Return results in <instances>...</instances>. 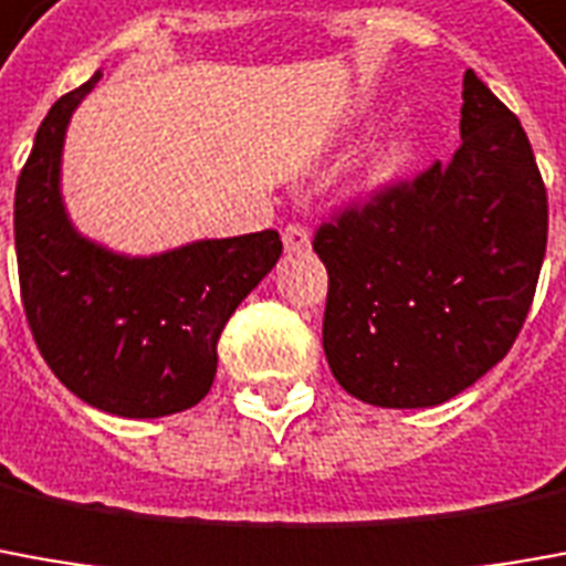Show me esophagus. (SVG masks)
<instances>
[{
    "mask_svg": "<svg viewBox=\"0 0 566 566\" xmlns=\"http://www.w3.org/2000/svg\"><path fill=\"white\" fill-rule=\"evenodd\" d=\"M283 245H286V252H292V255H302V252L311 249V233L302 224H286L283 228Z\"/></svg>",
    "mask_w": 566,
    "mask_h": 566,
    "instance_id": "obj_1",
    "label": "esophagus"
}]
</instances>
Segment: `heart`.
<instances>
[{
  "instance_id": "b5f03b06",
  "label": "heart",
  "mask_w": 566,
  "mask_h": 566,
  "mask_svg": "<svg viewBox=\"0 0 566 566\" xmlns=\"http://www.w3.org/2000/svg\"><path fill=\"white\" fill-rule=\"evenodd\" d=\"M416 154H419V138H416V135H409L407 132V135L395 138V142L388 144L379 157H376V163L369 166V171H366V187H369V190H379V187L391 185L400 171L409 169V163L416 159Z\"/></svg>"
}]
</instances>
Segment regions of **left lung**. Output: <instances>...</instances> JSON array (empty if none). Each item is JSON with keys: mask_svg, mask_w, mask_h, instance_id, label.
I'll use <instances>...</instances> for the list:
<instances>
[{"mask_svg": "<svg viewBox=\"0 0 566 566\" xmlns=\"http://www.w3.org/2000/svg\"><path fill=\"white\" fill-rule=\"evenodd\" d=\"M462 147L323 224V350L364 403H447L509 354L545 259L548 202L527 132L465 70Z\"/></svg>", "mask_w": 566, "mask_h": 566, "instance_id": "obj_1", "label": "left lung"}]
</instances>
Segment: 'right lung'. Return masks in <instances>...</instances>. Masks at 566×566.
<instances>
[{
    "label": "right lung",
    "instance_id": "1",
    "mask_svg": "<svg viewBox=\"0 0 566 566\" xmlns=\"http://www.w3.org/2000/svg\"><path fill=\"white\" fill-rule=\"evenodd\" d=\"M97 80L54 101L18 178L23 311L45 364L80 400L119 419H159L209 395L218 335L283 243L261 231L128 255L85 237L67 212L61 166L70 119Z\"/></svg>",
    "mask_w": 566,
    "mask_h": 566
}]
</instances>
